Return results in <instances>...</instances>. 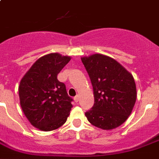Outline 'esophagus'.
Listing matches in <instances>:
<instances>
[{"mask_svg": "<svg viewBox=\"0 0 159 159\" xmlns=\"http://www.w3.org/2000/svg\"><path fill=\"white\" fill-rule=\"evenodd\" d=\"M74 101H75L76 102H78V101H79V96H78V95H77V96H75L74 97Z\"/></svg>", "mask_w": 159, "mask_h": 159, "instance_id": "1", "label": "esophagus"}]
</instances>
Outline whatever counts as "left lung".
<instances>
[{
    "instance_id": "left-lung-1",
    "label": "left lung",
    "mask_w": 159,
    "mask_h": 159,
    "mask_svg": "<svg viewBox=\"0 0 159 159\" xmlns=\"http://www.w3.org/2000/svg\"><path fill=\"white\" fill-rule=\"evenodd\" d=\"M93 85L94 104L85 115L96 127L115 129L130 115L137 90L133 75L110 57L95 53L81 57Z\"/></svg>"
}]
</instances>
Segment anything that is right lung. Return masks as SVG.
<instances>
[{
    "label": "right lung",
    "instance_id": "right-lung-1",
    "mask_svg": "<svg viewBox=\"0 0 159 159\" xmlns=\"http://www.w3.org/2000/svg\"><path fill=\"white\" fill-rule=\"evenodd\" d=\"M71 59L52 53L36 61L21 78L18 92L25 115L34 127L51 131L61 127L73 107L66 85L57 74Z\"/></svg>",
    "mask_w": 159,
    "mask_h": 159
}]
</instances>
